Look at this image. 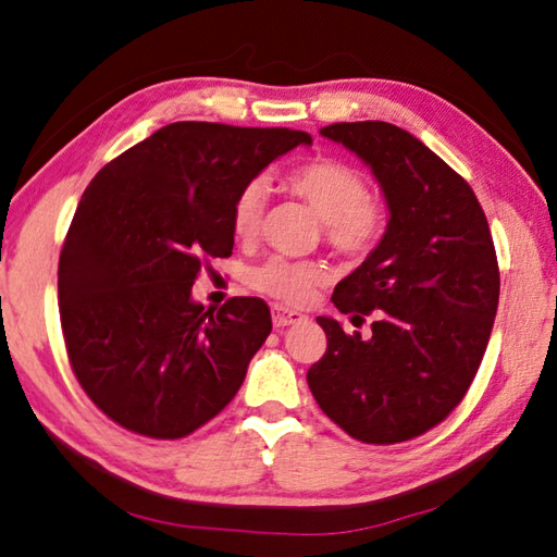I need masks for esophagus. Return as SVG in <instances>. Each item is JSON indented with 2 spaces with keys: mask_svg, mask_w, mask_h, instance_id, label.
Returning a JSON list of instances; mask_svg holds the SVG:
<instances>
[{
  "mask_svg": "<svg viewBox=\"0 0 557 557\" xmlns=\"http://www.w3.org/2000/svg\"><path fill=\"white\" fill-rule=\"evenodd\" d=\"M306 321V315L299 311H289V309H282V306H272V323L275 327H287V325H297Z\"/></svg>",
  "mask_w": 557,
  "mask_h": 557,
  "instance_id": "1",
  "label": "esophagus"
}]
</instances>
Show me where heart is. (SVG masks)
Here are the masks:
<instances>
[{
	"label": "heart",
	"instance_id": "obj_1",
	"mask_svg": "<svg viewBox=\"0 0 557 557\" xmlns=\"http://www.w3.org/2000/svg\"><path fill=\"white\" fill-rule=\"evenodd\" d=\"M287 191L301 198L325 222V242L349 258L369 256L387 230V206L369 194L363 174L335 158H315L285 174ZM265 186L248 182L234 198L232 230L251 239L265 210ZM323 280V268L301 260L272 258L251 272V285L272 299L304 304Z\"/></svg>",
	"mask_w": 557,
	"mask_h": 557
}]
</instances>
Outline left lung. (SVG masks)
I'll list each match as a JSON object with an SVG mask.
<instances>
[{
	"mask_svg": "<svg viewBox=\"0 0 557 557\" xmlns=\"http://www.w3.org/2000/svg\"><path fill=\"white\" fill-rule=\"evenodd\" d=\"M321 134L369 164L389 220L333 294L342 313L375 315L371 335H347L318 315L327 349L306 381L351 437L405 443L465 399L488 347L500 297L488 220L471 186L405 128L339 122Z\"/></svg>",
	"mask_w": 557,
	"mask_h": 557,
	"instance_id": "1",
	"label": "left lung"
}]
</instances>
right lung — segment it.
<instances>
[{"label": "right lung", "mask_w": 557, "mask_h": 557, "mask_svg": "<svg viewBox=\"0 0 557 557\" xmlns=\"http://www.w3.org/2000/svg\"><path fill=\"white\" fill-rule=\"evenodd\" d=\"M311 136L176 122L104 164L59 256L69 363L104 417L176 441L230 405L272 330L258 297L191 299L200 270L232 256L236 194Z\"/></svg>", "instance_id": "obj_1"}]
</instances>
